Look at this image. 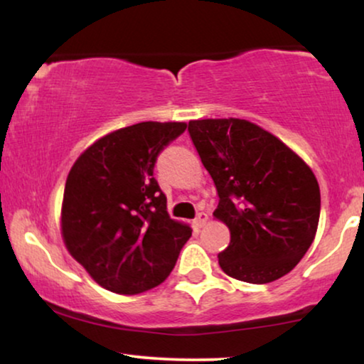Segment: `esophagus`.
Listing matches in <instances>:
<instances>
[{
	"label": "esophagus",
	"instance_id": "obj_1",
	"mask_svg": "<svg viewBox=\"0 0 364 364\" xmlns=\"http://www.w3.org/2000/svg\"><path fill=\"white\" fill-rule=\"evenodd\" d=\"M208 220V215L205 212H200L198 215L196 217V220H193V227L196 228H202L203 225H205V222Z\"/></svg>",
	"mask_w": 364,
	"mask_h": 364
}]
</instances>
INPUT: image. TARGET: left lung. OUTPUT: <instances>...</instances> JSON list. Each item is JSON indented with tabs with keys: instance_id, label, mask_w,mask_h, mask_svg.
Returning <instances> with one entry per match:
<instances>
[{
	"instance_id": "8db88e82",
	"label": "left lung",
	"mask_w": 364,
	"mask_h": 364,
	"mask_svg": "<svg viewBox=\"0 0 364 364\" xmlns=\"http://www.w3.org/2000/svg\"><path fill=\"white\" fill-rule=\"evenodd\" d=\"M193 146L217 187V220L230 230L218 253L228 277L275 282L296 267L315 240L320 186L300 156L245 119L188 122Z\"/></svg>"
}]
</instances>
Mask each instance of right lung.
Listing matches in <instances>:
<instances>
[{"mask_svg": "<svg viewBox=\"0 0 364 364\" xmlns=\"http://www.w3.org/2000/svg\"><path fill=\"white\" fill-rule=\"evenodd\" d=\"M186 122H139L89 146L69 171L61 208L66 248L92 280L119 295H137L171 275L191 238L172 220L154 178L164 147Z\"/></svg>", "mask_w": 364, "mask_h": 364, "instance_id": "add662e5", "label": "right lung"}]
</instances>
